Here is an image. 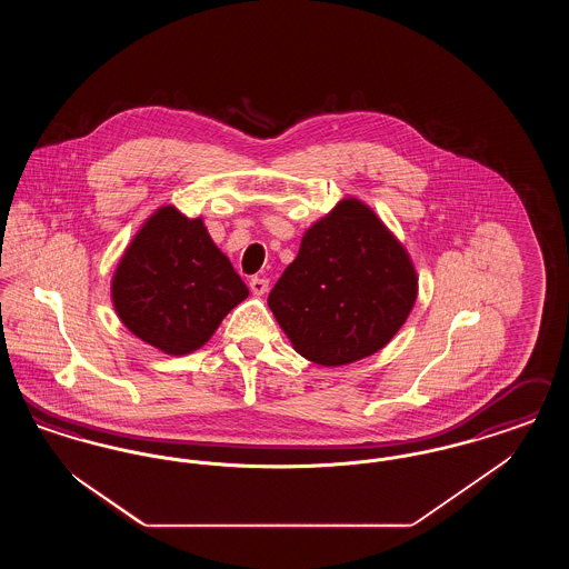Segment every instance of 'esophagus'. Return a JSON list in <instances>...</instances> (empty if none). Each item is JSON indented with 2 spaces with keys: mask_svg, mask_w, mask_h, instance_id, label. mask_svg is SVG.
Wrapping results in <instances>:
<instances>
[{
  "mask_svg": "<svg viewBox=\"0 0 569 569\" xmlns=\"http://www.w3.org/2000/svg\"><path fill=\"white\" fill-rule=\"evenodd\" d=\"M249 290H251L256 297L267 295V292H269V279H264V277H251Z\"/></svg>",
  "mask_w": 569,
  "mask_h": 569,
  "instance_id": "obj_1",
  "label": "esophagus"
}]
</instances>
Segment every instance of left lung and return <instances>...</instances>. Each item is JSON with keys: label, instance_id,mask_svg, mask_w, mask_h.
Listing matches in <instances>:
<instances>
[{"label": "left lung", "instance_id": "1", "mask_svg": "<svg viewBox=\"0 0 569 569\" xmlns=\"http://www.w3.org/2000/svg\"><path fill=\"white\" fill-rule=\"evenodd\" d=\"M418 295V277L379 217L346 198L302 237L297 260L269 295L295 350L322 367L381 350Z\"/></svg>", "mask_w": 569, "mask_h": 569}]
</instances>
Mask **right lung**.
Listing matches in <instances>:
<instances>
[{"label":"right lung","instance_id":"right-lung-1","mask_svg":"<svg viewBox=\"0 0 569 569\" xmlns=\"http://www.w3.org/2000/svg\"><path fill=\"white\" fill-rule=\"evenodd\" d=\"M247 295L202 219H188L174 207L147 219L112 277V305L121 322L172 356L204 346Z\"/></svg>","mask_w":569,"mask_h":569}]
</instances>
